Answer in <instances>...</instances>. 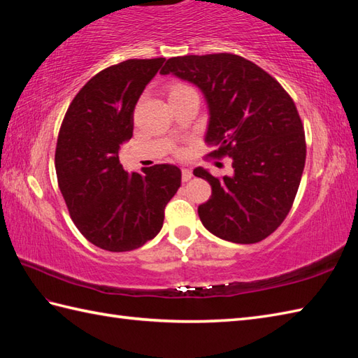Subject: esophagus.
<instances>
[{
	"instance_id": "1",
	"label": "esophagus",
	"mask_w": 358,
	"mask_h": 358,
	"mask_svg": "<svg viewBox=\"0 0 358 358\" xmlns=\"http://www.w3.org/2000/svg\"><path fill=\"white\" fill-rule=\"evenodd\" d=\"M181 178H183V181H189L192 178V171L191 169H183L181 171Z\"/></svg>"
}]
</instances>
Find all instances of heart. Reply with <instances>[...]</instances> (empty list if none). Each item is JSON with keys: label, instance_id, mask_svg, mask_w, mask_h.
Returning <instances> with one entry per match:
<instances>
[{"label": "heart", "instance_id": "obj_1", "mask_svg": "<svg viewBox=\"0 0 358 358\" xmlns=\"http://www.w3.org/2000/svg\"><path fill=\"white\" fill-rule=\"evenodd\" d=\"M187 89H191V87H187V86H185V85H173V86L169 89V96L177 95V94H180V92H185V90H187Z\"/></svg>", "mask_w": 358, "mask_h": 358}]
</instances>
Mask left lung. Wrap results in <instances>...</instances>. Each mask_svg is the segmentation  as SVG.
<instances>
[{"mask_svg":"<svg viewBox=\"0 0 358 358\" xmlns=\"http://www.w3.org/2000/svg\"><path fill=\"white\" fill-rule=\"evenodd\" d=\"M201 90L209 110L204 140L212 157L232 158V175L215 178L196 167L212 187L199 206L215 237L250 245L268 237L291 210L306 159L303 124L292 98L262 67L231 53L175 57L159 72Z\"/></svg>","mask_w":358,"mask_h":358,"instance_id":"1","label":"left lung"}]
</instances>
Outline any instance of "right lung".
<instances>
[{
	"label": "right lung",
	"mask_w": 358,
	"mask_h": 358,
	"mask_svg": "<svg viewBox=\"0 0 358 358\" xmlns=\"http://www.w3.org/2000/svg\"><path fill=\"white\" fill-rule=\"evenodd\" d=\"M164 62L127 59L96 73L73 98L59 129V191L78 231L110 252H126L157 237L166 204L181 186L175 164L129 173L118 157L132 138L135 104Z\"/></svg>",
	"instance_id": "obj_1"
}]
</instances>
